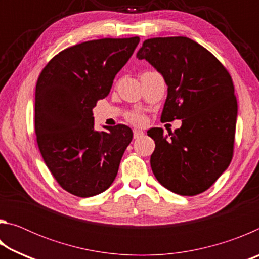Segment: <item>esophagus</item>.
<instances>
[{"label":"esophagus","mask_w":259,"mask_h":259,"mask_svg":"<svg viewBox=\"0 0 259 259\" xmlns=\"http://www.w3.org/2000/svg\"><path fill=\"white\" fill-rule=\"evenodd\" d=\"M144 136V131L139 130V129H134V138L135 139H138L140 137H143Z\"/></svg>","instance_id":"esophagus-1"}]
</instances>
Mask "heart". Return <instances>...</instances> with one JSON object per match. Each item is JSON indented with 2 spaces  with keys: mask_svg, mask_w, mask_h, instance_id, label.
<instances>
[{
  "mask_svg": "<svg viewBox=\"0 0 259 259\" xmlns=\"http://www.w3.org/2000/svg\"><path fill=\"white\" fill-rule=\"evenodd\" d=\"M126 117H128V120L130 122H133V123H136V124H140V123H143V122H144V115L139 112L129 113L128 116H126Z\"/></svg>",
  "mask_w": 259,
  "mask_h": 259,
  "instance_id": "1",
  "label": "heart"
}]
</instances>
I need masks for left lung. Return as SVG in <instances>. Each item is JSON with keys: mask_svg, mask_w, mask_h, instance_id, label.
I'll use <instances>...</instances> for the list:
<instances>
[{"mask_svg": "<svg viewBox=\"0 0 259 259\" xmlns=\"http://www.w3.org/2000/svg\"><path fill=\"white\" fill-rule=\"evenodd\" d=\"M168 85L161 121L182 120L169 136L162 128L151 166L162 186L179 195L200 194L212 185L233 156L238 103L230 73L211 52L185 36L148 38L137 52Z\"/></svg>", "mask_w": 259, "mask_h": 259, "instance_id": "1", "label": "left lung"}]
</instances>
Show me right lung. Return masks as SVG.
<instances>
[{"mask_svg": "<svg viewBox=\"0 0 259 259\" xmlns=\"http://www.w3.org/2000/svg\"><path fill=\"white\" fill-rule=\"evenodd\" d=\"M138 43V36L80 43L56 55L37 78V145L57 183L73 195L89 198L106 191L133 140L124 124L96 131L93 108L109 94Z\"/></svg>", "mask_w": 259, "mask_h": 259, "instance_id": "right-lung-1", "label": "right lung"}]
</instances>
